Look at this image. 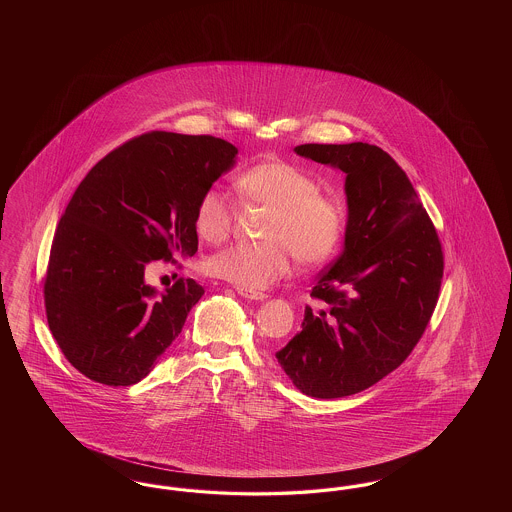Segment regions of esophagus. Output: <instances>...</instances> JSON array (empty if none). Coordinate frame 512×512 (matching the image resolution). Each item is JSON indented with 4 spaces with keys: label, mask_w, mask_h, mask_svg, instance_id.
I'll return each mask as SVG.
<instances>
[{
    "label": "esophagus",
    "mask_w": 512,
    "mask_h": 512,
    "mask_svg": "<svg viewBox=\"0 0 512 512\" xmlns=\"http://www.w3.org/2000/svg\"><path fill=\"white\" fill-rule=\"evenodd\" d=\"M238 293L245 297V299H251V301H265L267 295L263 292H247V290H238Z\"/></svg>",
    "instance_id": "1"
}]
</instances>
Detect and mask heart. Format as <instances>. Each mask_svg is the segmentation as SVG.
I'll use <instances>...</instances> for the list:
<instances>
[{
	"label": "heart",
	"instance_id": "obj_1",
	"mask_svg": "<svg viewBox=\"0 0 512 512\" xmlns=\"http://www.w3.org/2000/svg\"><path fill=\"white\" fill-rule=\"evenodd\" d=\"M240 195L270 209L263 244H234L211 255L207 272L238 290L259 292L292 270V255L307 267L324 263L340 244L343 209L320 194L315 178L286 161H263L236 180ZM234 209L220 190L203 192L195 205L197 236L209 244L228 238Z\"/></svg>",
	"mask_w": 512,
	"mask_h": 512
}]
</instances>
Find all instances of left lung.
<instances>
[{
  "instance_id": "obj_1",
  "label": "left lung",
  "mask_w": 512,
  "mask_h": 512,
  "mask_svg": "<svg viewBox=\"0 0 512 512\" xmlns=\"http://www.w3.org/2000/svg\"><path fill=\"white\" fill-rule=\"evenodd\" d=\"M297 155L345 172L340 257L318 276L301 332L276 353L293 386L317 399L366 390L401 365L438 303L443 253L405 171L378 146L303 144Z\"/></svg>"
}]
</instances>
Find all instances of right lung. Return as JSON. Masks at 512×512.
<instances>
[{
	"label": "right lung",
	"mask_w": 512,
	"mask_h": 512,
	"mask_svg": "<svg viewBox=\"0 0 512 512\" xmlns=\"http://www.w3.org/2000/svg\"><path fill=\"white\" fill-rule=\"evenodd\" d=\"M236 157L215 136L147 132L78 184L55 230L44 299L53 338L86 378L132 386L182 332L205 290L180 278L159 292L146 268L195 255V205Z\"/></svg>",
	"instance_id": "add662e5"
}]
</instances>
